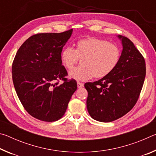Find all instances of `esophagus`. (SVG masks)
<instances>
[{
  "instance_id": "1",
  "label": "esophagus",
  "mask_w": 156,
  "mask_h": 156,
  "mask_svg": "<svg viewBox=\"0 0 156 156\" xmlns=\"http://www.w3.org/2000/svg\"><path fill=\"white\" fill-rule=\"evenodd\" d=\"M77 84H78V89H80V88L83 87H84V84L80 83V82H78Z\"/></svg>"
}]
</instances>
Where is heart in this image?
Masks as SVG:
<instances>
[{
	"mask_svg": "<svg viewBox=\"0 0 156 156\" xmlns=\"http://www.w3.org/2000/svg\"><path fill=\"white\" fill-rule=\"evenodd\" d=\"M63 65L72 69L81 58V65L69 72L77 80H87L92 77L102 78L109 75L120 58V51L116 44L97 38L78 41L76 49L70 46L62 50L60 56Z\"/></svg>",
	"mask_w": 156,
	"mask_h": 156,
	"instance_id": "obj_1",
	"label": "heart"
}]
</instances>
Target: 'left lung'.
<instances>
[{
    "label": "left lung",
    "mask_w": 156,
    "mask_h": 156,
    "mask_svg": "<svg viewBox=\"0 0 156 156\" xmlns=\"http://www.w3.org/2000/svg\"><path fill=\"white\" fill-rule=\"evenodd\" d=\"M118 37L123 49L115 69L99 80L84 84L88 112L99 122H112L131 111L138 101L146 76L140 52L128 38Z\"/></svg>",
    "instance_id": "1"
}]
</instances>
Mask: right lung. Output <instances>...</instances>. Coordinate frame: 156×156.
<instances>
[{"label":"right lung","mask_w":156,"mask_h":156,"mask_svg":"<svg viewBox=\"0 0 156 156\" xmlns=\"http://www.w3.org/2000/svg\"><path fill=\"white\" fill-rule=\"evenodd\" d=\"M73 30L31 36L18 49L12 64V79L25 109L42 121L61 118L77 89L74 79L67 80L61 52ZM63 83L58 85L59 80Z\"/></svg>","instance_id":"obj_1"}]
</instances>
